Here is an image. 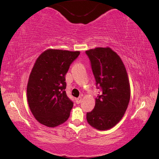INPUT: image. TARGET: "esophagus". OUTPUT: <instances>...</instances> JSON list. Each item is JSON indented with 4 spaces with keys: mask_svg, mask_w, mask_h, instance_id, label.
Here are the masks:
<instances>
[{
    "mask_svg": "<svg viewBox=\"0 0 159 159\" xmlns=\"http://www.w3.org/2000/svg\"><path fill=\"white\" fill-rule=\"evenodd\" d=\"M81 102H82V98H81V97H79V98H77V99H76V104H80Z\"/></svg>",
    "mask_w": 159,
    "mask_h": 159,
    "instance_id": "obj_1",
    "label": "esophagus"
}]
</instances>
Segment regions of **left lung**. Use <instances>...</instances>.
I'll return each instance as SVG.
<instances>
[{
	"instance_id": "left-lung-1",
	"label": "left lung",
	"mask_w": 159,
	"mask_h": 159,
	"mask_svg": "<svg viewBox=\"0 0 159 159\" xmlns=\"http://www.w3.org/2000/svg\"><path fill=\"white\" fill-rule=\"evenodd\" d=\"M90 59L97 88L101 90L87 121L99 130H107L121 120L130 98V83L124 64L111 48L85 51Z\"/></svg>"
}]
</instances>
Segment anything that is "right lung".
<instances>
[{
  "label": "right lung",
  "mask_w": 159,
  "mask_h": 159,
  "mask_svg": "<svg viewBox=\"0 0 159 159\" xmlns=\"http://www.w3.org/2000/svg\"><path fill=\"white\" fill-rule=\"evenodd\" d=\"M79 51L48 49L31 70L26 88L29 108L40 123L55 128L66 121L74 103L67 97L65 75Z\"/></svg>",
  "instance_id": "right-lung-1"
}]
</instances>
